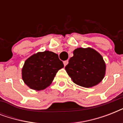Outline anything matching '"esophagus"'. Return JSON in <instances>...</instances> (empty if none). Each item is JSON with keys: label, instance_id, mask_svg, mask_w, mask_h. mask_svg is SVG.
<instances>
[{"label": "esophagus", "instance_id": "34e87169", "mask_svg": "<svg viewBox=\"0 0 123 123\" xmlns=\"http://www.w3.org/2000/svg\"><path fill=\"white\" fill-rule=\"evenodd\" d=\"M63 63H64V66H66L68 64V60L64 61L63 62Z\"/></svg>", "mask_w": 123, "mask_h": 123}]
</instances>
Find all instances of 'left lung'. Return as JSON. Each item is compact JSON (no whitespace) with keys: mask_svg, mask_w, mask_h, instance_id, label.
I'll return each instance as SVG.
<instances>
[{"mask_svg":"<svg viewBox=\"0 0 123 123\" xmlns=\"http://www.w3.org/2000/svg\"><path fill=\"white\" fill-rule=\"evenodd\" d=\"M65 69L74 83L89 88L103 80L106 66L102 56L95 50L79 48L73 51Z\"/></svg>","mask_w":123,"mask_h":123,"instance_id":"left-lung-1","label":"left lung"}]
</instances>
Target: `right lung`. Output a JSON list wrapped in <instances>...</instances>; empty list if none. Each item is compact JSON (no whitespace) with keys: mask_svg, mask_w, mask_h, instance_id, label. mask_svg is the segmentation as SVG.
<instances>
[{"mask_svg":"<svg viewBox=\"0 0 123 123\" xmlns=\"http://www.w3.org/2000/svg\"><path fill=\"white\" fill-rule=\"evenodd\" d=\"M63 67L57 54L50 51L38 52L25 61L22 68V79L31 89H44Z\"/></svg>","mask_w":123,"mask_h":123,"instance_id":"1","label":"right lung"}]
</instances>
